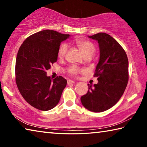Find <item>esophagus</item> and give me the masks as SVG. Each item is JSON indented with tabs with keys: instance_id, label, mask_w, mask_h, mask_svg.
I'll return each mask as SVG.
<instances>
[{
	"instance_id": "esophagus-1",
	"label": "esophagus",
	"mask_w": 147,
	"mask_h": 147,
	"mask_svg": "<svg viewBox=\"0 0 147 147\" xmlns=\"http://www.w3.org/2000/svg\"><path fill=\"white\" fill-rule=\"evenodd\" d=\"M74 82H75L71 80H67L68 85H69V84H74Z\"/></svg>"
}]
</instances>
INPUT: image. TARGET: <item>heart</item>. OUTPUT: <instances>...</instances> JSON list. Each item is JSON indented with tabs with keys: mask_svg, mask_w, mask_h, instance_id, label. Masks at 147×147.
I'll return each instance as SVG.
<instances>
[{
	"mask_svg": "<svg viewBox=\"0 0 147 147\" xmlns=\"http://www.w3.org/2000/svg\"><path fill=\"white\" fill-rule=\"evenodd\" d=\"M76 43L78 47L81 50L82 53L84 54V57L85 56H90L91 57L94 55L96 51L95 46L94 45L93 43L91 41L85 40V39H79L76 41ZM68 47L66 44H62L59 47L58 50V57L60 58H63L65 56L67 51ZM80 69L77 67L76 66H72L69 69V73L72 74H76L78 73Z\"/></svg>",
	"mask_w": 147,
	"mask_h": 147,
	"instance_id": "obj_1",
	"label": "heart"
}]
</instances>
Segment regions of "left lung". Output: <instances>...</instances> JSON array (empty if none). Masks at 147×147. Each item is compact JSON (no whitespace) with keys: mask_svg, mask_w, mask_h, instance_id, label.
Segmentation results:
<instances>
[{"mask_svg":"<svg viewBox=\"0 0 147 147\" xmlns=\"http://www.w3.org/2000/svg\"><path fill=\"white\" fill-rule=\"evenodd\" d=\"M98 42L100 58L94 76L96 84H88V91L80 98L85 108L93 112H102L119 100L128 81V59L120 44L106 33L88 36Z\"/></svg>","mask_w":147,"mask_h":147,"instance_id":"obj_1","label":"left lung"}]
</instances>
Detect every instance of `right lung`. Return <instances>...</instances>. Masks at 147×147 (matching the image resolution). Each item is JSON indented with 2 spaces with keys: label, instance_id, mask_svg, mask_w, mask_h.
I'll return each mask as SVG.
<instances>
[{
  "label": "right lung",
  "instance_id": "add662e5",
  "mask_svg": "<svg viewBox=\"0 0 147 147\" xmlns=\"http://www.w3.org/2000/svg\"><path fill=\"white\" fill-rule=\"evenodd\" d=\"M70 36L44 30L31 35L20 47L16 62V84L24 100L35 108L48 111L60 100L67 80L61 76L53 80L46 71L58 59L61 42Z\"/></svg>",
  "mask_w": 147,
  "mask_h": 147
}]
</instances>
